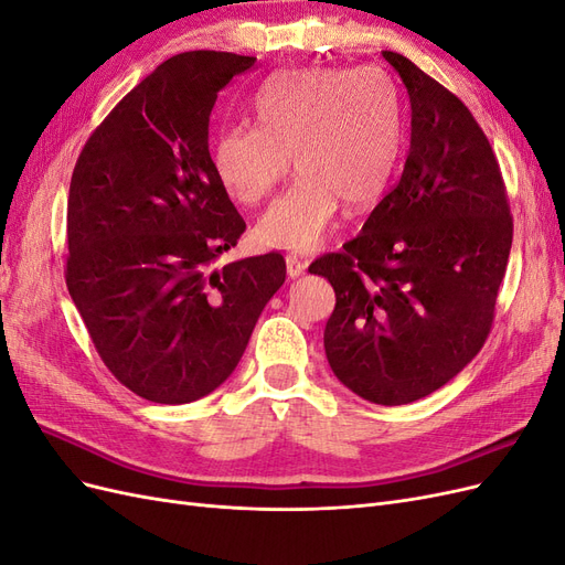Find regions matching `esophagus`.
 I'll return each mask as SVG.
<instances>
[{"mask_svg":"<svg viewBox=\"0 0 565 565\" xmlns=\"http://www.w3.org/2000/svg\"><path fill=\"white\" fill-rule=\"evenodd\" d=\"M287 276L289 278H299V276H303L306 273V266H309V262H303L301 256H297V254H287Z\"/></svg>","mask_w":565,"mask_h":565,"instance_id":"1","label":"esophagus"}]
</instances>
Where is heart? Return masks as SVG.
Masks as SVG:
<instances>
[{
    "label": "heart",
    "mask_w": 565,
    "mask_h": 565,
    "mask_svg": "<svg viewBox=\"0 0 565 565\" xmlns=\"http://www.w3.org/2000/svg\"><path fill=\"white\" fill-rule=\"evenodd\" d=\"M256 127L218 134L216 181L243 207L266 200L289 172L299 179L256 224L264 245L311 252L334 226L339 202L372 207L396 172L403 129L398 92L382 67H303L268 79L256 94Z\"/></svg>",
    "instance_id": "obj_1"
}]
</instances>
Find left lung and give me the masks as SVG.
I'll list each match as a JSON object with an SVG mask.
<instances>
[{
  "label": "left lung",
  "instance_id": "1",
  "mask_svg": "<svg viewBox=\"0 0 565 565\" xmlns=\"http://www.w3.org/2000/svg\"><path fill=\"white\" fill-rule=\"evenodd\" d=\"M405 84L413 134L401 181L344 249L309 270L334 287L324 353L337 380L377 405L448 384L483 349L514 221L498 158L469 108L382 51Z\"/></svg>",
  "mask_w": 565,
  "mask_h": 565
}]
</instances>
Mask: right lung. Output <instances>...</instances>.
Instances as JSON below:
<instances>
[{
	"mask_svg": "<svg viewBox=\"0 0 565 565\" xmlns=\"http://www.w3.org/2000/svg\"><path fill=\"white\" fill-rule=\"evenodd\" d=\"M254 63L228 51L172 56L119 100L75 164L67 292L115 380L152 403L224 384L285 282L278 252L214 266L245 221L216 181L210 115Z\"/></svg>",
	"mask_w": 565,
	"mask_h": 565,
	"instance_id": "right-lung-1",
	"label": "right lung"
}]
</instances>
